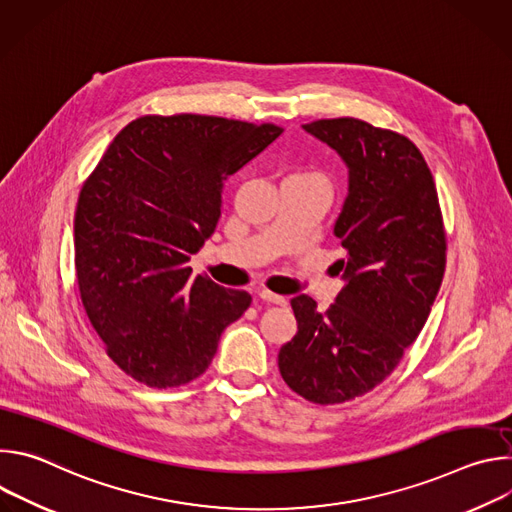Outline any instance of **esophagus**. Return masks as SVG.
<instances>
[{
	"mask_svg": "<svg viewBox=\"0 0 512 512\" xmlns=\"http://www.w3.org/2000/svg\"><path fill=\"white\" fill-rule=\"evenodd\" d=\"M259 298H261L263 302H269V304H277V306H285V304H287V300H285L283 296L271 294V291H267V289H261V291H259Z\"/></svg>",
	"mask_w": 512,
	"mask_h": 512,
	"instance_id": "1",
	"label": "esophagus"
}]
</instances>
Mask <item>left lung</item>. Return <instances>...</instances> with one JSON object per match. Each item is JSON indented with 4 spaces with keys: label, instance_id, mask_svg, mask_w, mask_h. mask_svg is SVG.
Wrapping results in <instances>:
<instances>
[{
    "label": "left lung",
    "instance_id": "obj_1",
    "mask_svg": "<svg viewBox=\"0 0 512 512\" xmlns=\"http://www.w3.org/2000/svg\"><path fill=\"white\" fill-rule=\"evenodd\" d=\"M302 127L348 168L334 223L344 287L326 312L306 294L291 300L298 334L277 364L291 391L334 405L383 383L419 336L444 279L446 233L433 176L405 135L354 117Z\"/></svg>",
    "mask_w": 512,
    "mask_h": 512
}]
</instances>
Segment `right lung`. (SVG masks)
<instances>
[{"mask_svg": "<svg viewBox=\"0 0 512 512\" xmlns=\"http://www.w3.org/2000/svg\"><path fill=\"white\" fill-rule=\"evenodd\" d=\"M281 127L208 115H145L125 125L85 182L75 214L81 300L107 354L135 381L200 377L251 296L188 265L214 233L225 180Z\"/></svg>", "mask_w": 512, "mask_h": 512, "instance_id": "right-lung-1", "label": "right lung"}]
</instances>
